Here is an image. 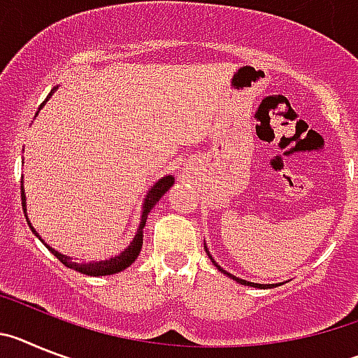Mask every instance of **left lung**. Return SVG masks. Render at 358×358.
Here are the masks:
<instances>
[{
	"label": "left lung",
	"mask_w": 358,
	"mask_h": 358,
	"mask_svg": "<svg viewBox=\"0 0 358 358\" xmlns=\"http://www.w3.org/2000/svg\"><path fill=\"white\" fill-rule=\"evenodd\" d=\"M205 250H207V247H205ZM207 254H209V250H207ZM209 257H210V261H213L214 265H216V268L220 270V272H223V273H225V275H229V278H232V279H234V281L241 282V285H247V287H256V288H273V287H279V285H259V282H248V281H245V279L236 278V275H232V273H229V272H227V270H223L222 266L217 265L216 261L213 259V256H210V254H209Z\"/></svg>",
	"instance_id": "8db88e82"
}]
</instances>
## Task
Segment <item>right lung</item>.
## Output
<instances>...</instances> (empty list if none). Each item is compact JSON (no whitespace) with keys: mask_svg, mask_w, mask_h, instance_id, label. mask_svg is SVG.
<instances>
[{"mask_svg":"<svg viewBox=\"0 0 358 358\" xmlns=\"http://www.w3.org/2000/svg\"><path fill=\"white\" fill-rule=\"evenodd\" d=\"M54 90H57V88H54ZM54 90L50 92V95L46 97V101L52 97ZM45 102H43V104H45ZM173 183H175V176L169 175V176H164V178L158 180L153 187L149 189V192L145 194V198H144V203H142L141 225H138V229H136V234H135V238H133V241L127 245L126 248H124L119 256L110 257V259H106V261H90V263H86V261H71V257H68V256H64V254L54 250V248L50 247V245H46L45 241L39 238V234L36 232V229L32 227V223L29 222V217H27V222H29V227L32 229L34 234L41 239L43 243L46 245V248H48L50 252L54 254V256L57 257V259L61 261L64 266H68V268H71V270H76V272L86 273V275H110V273L120 272V270L127 268V266L131 265V263H135V259L138 257V254H141L142 243H144V232H142V229H144V225H145L148 214L151 213V209H153L155 205H157V201L160 200V198L164 196V194H166V192L169 191L171 187H173ZM21 200H23V210H24V216H27V200H24L23 182H21Z\"/></svg>","mask_w":358,"mask_h":358,"instance_id":"right-lung-1","label":"right lung"}]
</instances>
